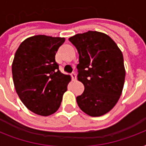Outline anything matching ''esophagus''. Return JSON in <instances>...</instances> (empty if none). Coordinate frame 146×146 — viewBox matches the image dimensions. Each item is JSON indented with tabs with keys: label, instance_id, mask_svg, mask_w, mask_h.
Wrapping results in <instances>:
<instances>
[{
	"label": "esophagus",
	"instance_id": "34e87169",
	"mask_svg": "<svg viewBox=\"0 0 146 146\" xmlns=\"http://www.w3.org/2000/svg\"><path fill=\"white\" fill-rule=\"evenodd\" d=\"M71 76H72V80H73V81H76V73H72V74H71Z\"/></svg>",
	"mask_w": 146,
	"mask_h": 146
}]
</instances>
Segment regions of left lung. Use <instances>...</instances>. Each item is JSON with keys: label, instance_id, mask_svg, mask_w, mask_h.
Here are the masks:
<instances>
[{"label": "left lung", "instance_id": "8db88e82", "mask_svg": "<svg viewBox=\"0 0 146 146\" xmlns=\"http://www.w3.org/2000/svg\"><path fill=\"white\" fill-rule=\"evenodd\" d=\"M79 53L78 80L84 85L78 106L91 117L104 115L115 106L122 94L123 57L114 41L104 33L89 31L69 38Z\"/></svg>", "mask_w": 146, "mask_h": 146}]
</instances>
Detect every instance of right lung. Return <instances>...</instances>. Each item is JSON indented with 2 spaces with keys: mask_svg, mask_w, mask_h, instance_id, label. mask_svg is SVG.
<instances>
[{
  "mask_svg": "<svg viewBox=\"0 0 146 146\" xmlns=\"http://www.w3.org/2000/svg\"><path fill=\"white\" fill-rule=\"evenodd\" d=\"M64 38L34 35L22 42L12 64L13 84L27 108L41 116H49L60 108L71 80L59 70L55 54Z\"/></svg>",
  "mask_w": 146,
  "mask_h": 146,
  "instance_id": "add662e5",
  "label": "right lung"
}]
</instances>
